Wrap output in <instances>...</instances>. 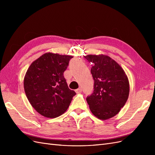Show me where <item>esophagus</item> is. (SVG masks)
<instances>
[{
  "label": "esophagus",
  "instance_id": "obj_1",
  "mask_svg": "<svg viewBox=\"0 0 155 155\" xmlns=\"http://www.w3.org/2000/svg\"><path fill=\"white\" fill-rule=\"evenodd\" d=\"M76 92L77 93V94H79V93H81V91H82V88H78V89H76Z\"/></svg>",
  "mask_w": 155,
  "mask_h": 155
}]
</instances>
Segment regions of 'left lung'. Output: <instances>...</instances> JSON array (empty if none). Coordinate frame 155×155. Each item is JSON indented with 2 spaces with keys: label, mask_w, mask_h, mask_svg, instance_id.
Here are the masks:
<instances>
[{
  "label": "left lung",
  "mask_w": 155,
  "mask_h": 155,
  "mask_svg": "<svg viewBox=\"0 0 155 155\" xmlns=\"http://www.w3.org/2000/svg\"><path fill=\"white\" fill-rule=\"evenodd\" d=\"M93 64L91 72L94 79V91L87 97L92 113L100 120L116 116L128 99L129 83L120 64L105 55L85 56Z\"/></svg>",
  "instance_id": "8db88e82"
}]
</instances>
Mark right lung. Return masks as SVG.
Returning <instances> with one entry per match:
<instances>
[{"mask_svg": "<svg viewBox=\"0 0 155 155\" xmlns=\"http://www.w3.org/2000/svg\"><path fill=\"white\" fill-rule=\"evenodd\" d=\"M71 55L46 53L33 62L24 79L26 97L40 114L54 118L67 110L76 94L68 88L63 73Z\"/></svg>", "mask_w": 155, "mask_h": 155, "instance_id": "1", "label": "right lung"}]
</instances>
